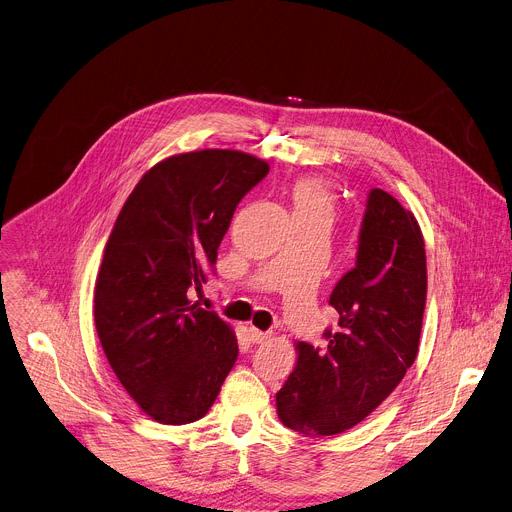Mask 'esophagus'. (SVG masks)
Returning a JSON list of instances; mask_svg holds the SVG:
<instances>
[{"mask_svg":"<svg viewBox=\"0 0 512 512\" xmlns=\"http://www.w3.org/2000/svg\"><path fill=\"white\" fill-rule=\"evenodd\" d=\"M249 339H251V343L259 345V343L269 341V339H271V333H263V331L255 329V327H249Z\"/></svg>","mask_w":512,"mask_h":512,"instance_id":"34e87169","label":"esophagus"}]
</instances>
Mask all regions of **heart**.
<instances>
[{
    "instance_id": "heart-1",
    "label": "heart",
    "mask_w": 512,
    "mask_h": 512,
    "mask_svg": "<svg viewBox=\"0 0 512 512\" xmlns=\"http://www.w3.org/2000/svg\"><path fill=\"white\" fill-rule=\"evenodd\" d=\"M294 208L296 210H322L333 212V198L327 185L320 179L306 177L294 185Z\"/></svg>"
}]
</instances>
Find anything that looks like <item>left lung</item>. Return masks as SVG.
<instances>
[{
	"mask_svg": "<svg viewBox=\"0 0 512 512\" xmlns=\"http://www.w3.org/2000/svg\"><path fill=\"white\" fill-rule=\"evenodd\" d=\"M427 300L421 226L388 192L367 196L355 267L329 304L337 329L322 349L298 343V363L275 394L280 421L306 437L343 433L374 412L418 353Z\"/></svg>",
	"mask_w": 512,
	"mask_h": 512,
	"instance_id": "8db88e82",
	"label": "left lung"
}]
</instances>
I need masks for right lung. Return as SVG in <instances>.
<instances>
[{
  "instance_id": "right-lung-1",
  "label": "right lung",
  "mask_w": 512,
  "mask_h": 512,
  "mask_svg": "<svg viewBox=\"0 0 512 512\" xmlns=\"http://www.w3.org/2000/svg\"><path fill=\"white\" fill-rule=\"evenodd\" d=\"M269 173L253 155L206 149L151 167L124 202L96 280L94 318L116 378L153 421L188 425L214 404L239 355L206 282L239 202Z\"/></svg>"
}]
</instances>
